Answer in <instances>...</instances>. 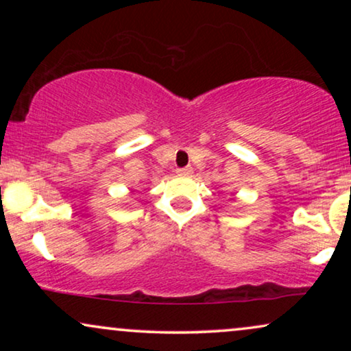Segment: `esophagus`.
Here are the masks:
<instances>
[{
    "label": "esophagus",
    "mask_w": 351,
    "mask_h": 351,
    "mask_svg": "<svg viewBox=\"0 0 351 351\" xmlns=\"http://www.w3.org/2000/svg\"><path fill=\"white\" fill-rule=\"evenodd\" d=\"M177 174L189 177V176L193 174V169H191V167H180V169H177Z\"/></svg>",
    "instance_id": "obj_1"
}]
</instances>
